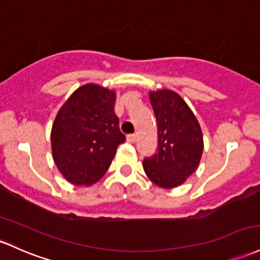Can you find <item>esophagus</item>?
I'll list each match as a JSON object with an SVG mask.
<instances>
[{
  "mask_svg": "<svg viewBox=\"0 0 260 260\" xmlns=\"http://www.w3.org/2000/svg\"><path fill=\"white\" fill-rule=\"evenodd\" d=\"M136 141H137L136 135H128L127 136V142H129V143H135Z\"/></svg>",
  "mask_w": 260,
  "mask_h": 260,
  "instance_id": "34e87169",
  "label": "esophagus"
}]
</instances>
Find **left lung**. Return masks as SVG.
<instances>
[{"instance_id":"left-lung-1","label":"left lung","mask_w":260,"mask_h":260,"mask_svg":"<svg viewBox=\"0 0 260 260\" xmlns=\"http://www.w3.org/2000/svg\"><path fill=\"white\" fill-rule=\"evenodd\" d=\"M158 124V152L143 160L144 172L162 189L179 186L198 169L204 138L198 118L172 90L149 92Z\"/></svg>"}]
</instances>
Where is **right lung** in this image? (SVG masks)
<instances>
[{"label": "right lung", "instance_id": "right-lung-1", "mask_svg": "<svg viewBox=\"0 0 260 260\" xmlns=\"http://www.w3.org/2000/svg\"><path fill=\"white\" fill-rule=\"evenodd\" d=\"M116 92L96 84L74 91L51 128V153L59 172L74 185L99 181L125 137L115 113Z\"/></svg>", "mask_w": 260, "mask_h": 260}]
</instances>
